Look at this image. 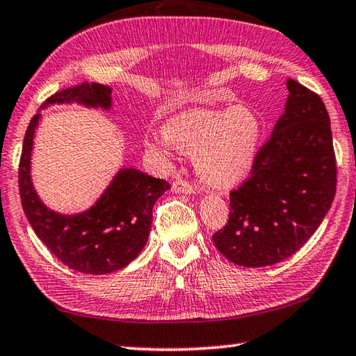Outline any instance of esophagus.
Returning <instances> with one entry per match:
<instances>
[{
  "label": "esophagus",
  "mask_w": 356,
  "mask_h": 356,
  "mask_svg": "<svg viewBox=\"0 0 356 356\" xmlns=\"http://www.w3.org/2000/svg\"><path fill=\"white\" fill-rule=\"evenodd\" d=\"M172 190L176 191V193H182V195L195 193V188L191 187L190 184L185 182V180H176V182H172Z\"/></svg>",
  "instance_id": "obj_1"
}]
</instances>
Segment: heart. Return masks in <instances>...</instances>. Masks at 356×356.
Here are the masks:
<instances>
[{"label": "heart", "mask_w": 356, "mask_h": 356, "mask_svg": "<svg viewBox=\"0 0 356 356\" xmlns=\"http://www.w3.org/2000/svg\"><path fill=\"white\" fill-rule=\"evenodd\" d=\"M263 138V118L253 107L239 104L228 111L195 107L180 112L166 122L165 133H147L145 144L166 161L176 150L193 156L202 182L227 188L249 176Z\"/></svg>", "instance_id": "1"}]
</instances>
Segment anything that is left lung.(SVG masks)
<instances>
[{
  "label": "left lung",
  "instance_id": "8db88e82",
  "mask_svg": "<svg viewBox=\"0 0 356 356\" xmlns=\"http://www.w3.org/2000/svg\"><path fill=\"white\" fill-rule=\"evenodd\" d=\"M289 98L252 177L229 193L227 227L212 236L231 263L261 268L291 257L323 222L336 195L330 115L317 93L289 79Z\"/></svg>",
  "mask_w": 356,
  "mask_h": 356
}]
</instances>
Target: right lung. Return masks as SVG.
<instances>
[{
  "instance_id": "obj_1",
  "label": "right lung",
  "mask_w": 356,
  "mask_h": 356,
  "mask_svg": "<svg viewBox=\"0 0 356 356\" xmlns=\"http://www.w3.org/2000/svg\"><path fill=\"white\" fill-rule=\"evenodd\" d=\"M111 93L112 88L101 83H82L52 95L42 109L50 104L77 103L109 111ZM39 120L41 112L28 125L19 168L22 206L33 231L61 263L79 273L103 275L128 266L147 244L152 209L169 190V184L139 169L122 168L87 211H52L39 198L31 180L33 139Z\"/></svg>"
}]
</instances>
